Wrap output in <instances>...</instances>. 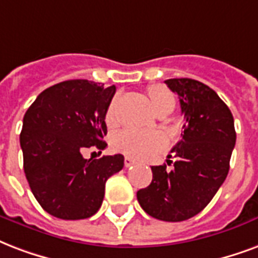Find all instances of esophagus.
<instances>
[{"mask_svg": "<svg viewBox=\"0 0 258 258\" xmlns=\"http://www.w3.org/2000/svg\"><path fill=\"white\" fill-rule=\"evenodd\" d=\"M133 165H135V161H134L131 157H128V155H127V157H124V166H125V168H131Z\"/></svg>", "mask_w": 258, "mask_h": 258, "instance_id": "esophagus-1", "label": "esophagus"}]
</instances>
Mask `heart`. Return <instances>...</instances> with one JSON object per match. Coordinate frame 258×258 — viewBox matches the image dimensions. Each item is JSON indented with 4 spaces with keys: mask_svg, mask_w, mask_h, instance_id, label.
Listing matches in <instances>:
<instances>
[{
    "mask_svg": "<svg viewBox=\"0 0 258 258\" xmlns=\"http://www.w3.org/2000/svg\"><path fill=\"white\" fill-rule=\"evenodd\" d=\"M149 97H150L151 105L154 108H160L166 103H173L172 93L164 86H151L149 89ZM115 119V107L112 104L107 111V121L112 123ZM164 138L157 133H149V131H138V130H123L117 133L112 139V147L113 150L120 151L127 155L135 157V158H149L157 154L164 147Z\"/></svg>",
    "mask_w": 258,
    "mask_h": 258,
    "instance_id": "b5f03b06",
    "label": "heart"
}]
</instances>
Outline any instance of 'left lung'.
<instances>
[{"mask_svg":"<svg viewBox=\"0 0 258 258\" xmlns=\"http://www.w3.org/2000/svg\"><path fill=\"white\" fill-rule=\"evenodd\" d=\"M165 84L180 98L184 134L172 149L174 168L151 166V184L138 190L137 198L155 219L181 222L198 215L221 188L237 135L229 107L210 86L190 78Z\"/></svg>","mask_w":258,"mask_h":258,"instance_id":"left-lung-1","label":"left lung"}]
</instances>
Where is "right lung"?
I'll return each instance as SVG.
<instances>
[{"label":"right lung","instance_id":"right-lung-1","mask_svg":"<svg viewBox=\"0 0 258 258\" xmlns=\"http://www.w3.org/2000/svg\"><path fill=\"white\" fill-rule=\"evenodd\" d=\"M116 92L88 80L50 86L25 112L20 146L35 199L59 219L76 221L101 207L105 182L124 166L121 154L85 160L82 150H104L105 115Z\"/></svg>","mask_w":258,"mask_h":258}]
</instances>
